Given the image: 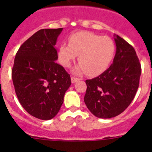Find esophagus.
<instances>
[{
  "instance_id": "1",
  "label": "esophagus",
  "mask_w": 152,
  "mask_h": 152,
  "mask_svg": "<svg viewBox=\"0 0 152 152\" xmlns=\"http://www.w3.org/2000/svg\"><path fill=\"white\" fill-rule=\"evenodd\" d=\"M79 80V79H78V78H76V77H74V76H72L71 77V82L72 83H75V82H77V81Z\"/></svg>"
}]
</instances>
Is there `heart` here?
<instances>
[{
	"instance_id": "b5f03b06",
	"label": "heart",
	"mask_w": 152,
	"mask_h": 152,
	"mask_svg": "<svg viewBox=\"0 0 152 152\" xmlns=\"http://www.w3.org/2000/svg\"><path fill=\"white\" fill-rule=\"evenodd\" d=\"M69 45L62 43L59 49V59L63 66L69 67L79 55L80 62L74 73L87 72L90 76L102 73L108 67L115 53L113 41L90 31L78 32L69 38Z\"/></svg>"
}]
</instances>
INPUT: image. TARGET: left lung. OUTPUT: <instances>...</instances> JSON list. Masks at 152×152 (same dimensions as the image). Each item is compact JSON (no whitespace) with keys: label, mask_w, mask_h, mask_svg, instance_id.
Segmentation results:
<instances>
[{"label":"left lung","mask_w":152,"mask_h":152,"mask_svg":"<svg viewBox=\"0 0 152 152\" xmlns=\"http://www.w3.org/2000/svg\"><path fill=\"white\" fill-rule=\"evenodd\" d=\"M116 53L113 63L97 77L86 80L84 101L92 114L111 118L123 113L135 96L141 66L134 48L114 35Z\"/></svg>","instance_id":"left-lung-1"}]
</instances>
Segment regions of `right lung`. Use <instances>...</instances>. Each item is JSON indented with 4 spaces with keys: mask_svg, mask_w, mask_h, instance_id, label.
Returning <instances> with one entry per match:
<instances>
[{
    "mask_svg": "<svg viewBox=\"0 0 152 152\" xmlns=\"http://www.w3.org/2000/svg\"><path fill=\"white\" fill-rule=\"evenodd\" d=\"M60 28L40 29L20 47L12 78L20 103L31 115L50 120L56 115L71 85L70 75L56 63Z\"/></svg>",
    "mask_w": 152,
    "mask_h": 152,
    "instance_id": "add662e5",
    "label": "right lung"
}]
</instances>
